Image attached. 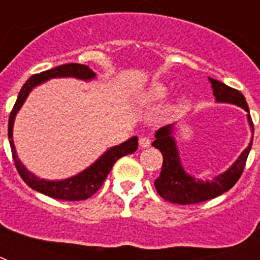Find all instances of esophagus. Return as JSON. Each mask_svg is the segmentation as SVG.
Wrapping results in <instances>:
<instances>
[{"label":"esophagus","instance_id":"34e87169","mask_svg":"<svg viewBox=\"0 0 260 260\" xmlns=\"http://www.w3.org/2000/svg\"><path fill=\"white\" fill-rule=\"evenodd\" d=\"M139 146H141L142 148H148V147L151 146V139L147 137L141 138V139H139Z\"/></svg>","mask_w":260,"mask_h":260}]
</instances>
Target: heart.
Instances as JSON below:
<instances>
[{
	"label": "heart",
	"instance_id": "1",
	"mask_svg": "<svg viewBox=\"0 0 260 260\" xmlns=\"http://www.w3.org/2000/svg\"><path fill=\"white\" fill-rule=\"evenodd\" d=\"M169 86L164 82H160V80H155L152 82L151 84L147 86V88H144L138 98H139V102L142 103H156V102H161L169 95ZM186 104H187V99L185 96H181L171 105V112L172 113L177 114V113H181L183 109H185Z\"/></svg>",
	"mask_w": 260,
	"mask_h": 260
}]
</instances>
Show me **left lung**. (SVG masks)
Segmentation results:
<instances>
[{
  "instance_id": "8db88e82",
  "label": "left lung",
  "mask_w": 260,
  "mask_h": 260,
  "mask_svg": "<svg viewBox=\"0 0 260 260\" xmlns=\"http://www.w3.org/2000/svg\"><path fill=\"white\" fill-rule=\"evenodd\" d=\"M208 80L212 87L216 103L233 104L246 110L250 132H251V135H254V125H252V119L245 96L240 91L231 88L219 80L212 79V78H208ZM174 135H176V123L164 126L156 132V139L152 143L155 148L160 150V152L162 153V158H164L161 173L155 181L156 190L162 199L177 204L201 203V202L208 201V199L216 198V197L224 194L225 191L231 190L236 185V182L242 174L243 168L246 164V158L251 150L252 137L246 148L241 152L237 160L226 171L216 176L212 180H202V178H197L185 171Z\"/></svg>"
}]
</instances>
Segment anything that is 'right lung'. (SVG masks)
<instances>
[{
  "label": "right lung",
  "instance_id": "obj_1",
  "mask_svg": "<svg viewBox=\"0 0 260 260\" xmlns=\"http://www.w3.org/2000/svg\"><path fill=\"white\" fill-rule=\"evenodd\" d=\"M56 78H75V79L89 82V80L95 79L96 74L86 65L66 63V65L57 66V68L50 69V70L43 71L40 74L32 75L20 88L17 102H15V105H14L13 110H11L10 117H9V143H10L11 153H13V158L14 161H15L18 173L20 174L22 180L29 187L54 199H61V201H84V199L89 198L91 195L95 194L102 187L105 178L108 177L109 172L112 171L114 162L119 157L137 151L138 137H132L130 139L123 142V143L118 144V146L110 147L98 160H95V162L87 167L84 171L79 172L75 176L65 178V180H45V178H40V177H38L32 172H29L22 164L20 158L18 157L17 150H15V144H14L13 139L14 121H15L18 112L23 107V104L27 100L32 89L40 86V84L45 83L47 80L56 79Z\"/></svg>",
  "mask_w": 260,
  "mask_h": 260
}]
</instances>
